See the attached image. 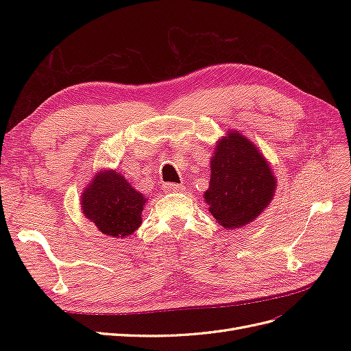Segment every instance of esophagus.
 <instances>
[{
  "label": "esophagus",
  "mask_w": 351,
  "mask_h": 351,
  "mask_svg": "<svg viewBox=\"0 0 351 351\" xmlns=\"http://www.w3.org/2000/svg\"><path fill=\"white\" fill-rule=\"evenodd\" d=\"M183 189H184V186L176 184V183H165V184H164V190H165V192H171V193L182 192Z\"/></svg>",
  "instance_id": "1"
}]
</instances>
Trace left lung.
<instances>
[{
	"label": "left lung",
	"mask_w": 351,
	"mask_h": 351,
	"mask_svg": "<svg viewBox=\"0 0 351 351\" xmlns=\"http://www.w3.org/2000/svg\"><path fill=\"white\" fill-rule=\"evenodd\" d=\"M209 164V189L204 200L221 227L247 226L271 204L277 178L268 159L243 133L228 130L218 139Z\"/></svg>",
	"instance_id": "8db88e82"
}]
</instances>
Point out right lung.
<instances>
[{
	"label": "right lung",
	"mask_w": 351,
	"mask_h": 351,
	"mask_svg": "<svg viewBox=\"0 0 351 351\" xmlns=\"http://www.w3.org/2000/svg\"><path fill=\"white\" fill-rule=\"evenodd\" d=\"M146 202V196L112 168L95 174L80 196L83 215L114 239L129 237L141 227Z\"/></svg>",
	"instance_id": "right-lung-1"
}]
</instances>
